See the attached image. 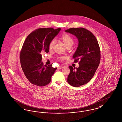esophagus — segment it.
<instances>
[{
  "label": "esophagus",
  "instance_id": "esophagus-1",
  "mask_svg": "<svg viewBox=\"0 0 122 122\" xmlns=\"http://www.w3.org/2000/svg\"><path fill=\"white\" fill-rule=\"evenodd\" d=\"M64 68V66H58V69H63V68Z\"/></svg>",
  "mask_w": 122,
  "mask_h": 122
}]
</instances>
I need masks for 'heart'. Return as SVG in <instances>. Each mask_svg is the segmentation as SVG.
I'll return each mask as SVG.
<instances>
[{"instance_id": "b5f03b06", "label": "heart", "mask_w": 122, "mask_h": 122, "mask_svg": "<svg viewBox=\"0 0 122 122\" xmlns=\"http://www.w3.org/2000/svg\"><path fill=\"white\" fill-rule=\"evenodd\" d=\"M61 40L65 44V46L66 47L71 46V47L72 45L74 44V40L73 38L70 35L68 34H64L60 38ZM55 44V40H52L49 44V49L50 50H51L53 49L54 45ZM65 59V57H59V59L60 60H63Z\"/></svg>"}]
</instances>
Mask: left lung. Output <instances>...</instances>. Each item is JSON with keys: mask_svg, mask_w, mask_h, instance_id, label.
Wrapping results in <instances>:
<instances>
[{"mask_svg": "<svg viewBox=\"0 0 122 122\" xmlns=\"http://www.w3.org/2000/svg\"><path fill=\"white\" fill-rule=\"evenodd\" d=\"M65 32L76 36L78 40V46L73 58L74 62H79V67H69L71 71L67 81L73 86L79 87L93 78L100 63V48L96 37L86 29L70 28Z\"/></svg>", "mask_w": 122, "mask_h": 122, "instance_id": "obj_1", "label": "left lung"}]
</instances>
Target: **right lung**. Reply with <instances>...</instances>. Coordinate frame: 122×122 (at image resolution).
I'll return each instance as SVG.
<instances>
[{"label": "right lung", "mask_w": 122, "mask_h": 122, "mask_svg": "<svg viewBox=\"0 0 122 122\" xmlns=\"http://www.w3.org/2000/svg\"><path fill=\"white\" fill-rule=\"evenodd\" d=\"M60 30V28L37 29L26 38L20 52V63L24 75L32 84L42 86L50 82L57 68H53L52 64L44 65L42 54L49 52L50 42Z\"/></svg>", "instance_id": "right-lung-1"}]
</instances>
